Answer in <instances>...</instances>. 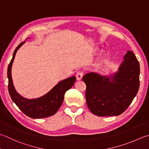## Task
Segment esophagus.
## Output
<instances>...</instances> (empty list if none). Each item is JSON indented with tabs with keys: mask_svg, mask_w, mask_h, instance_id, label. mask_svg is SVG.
I'll use <instances>...</instances> for the list:
<instances>
[{
	"mask_svg": "<svg viewBox=\"0 0 149 149\" xmlns=\"http://www.w3.org/2000/svg\"><path fill=\"white\" fill-rule=\"evenodd\" d=\"M83 75V72L82 71H79L77 72L76 74V78H77V80H81L82 79V77Z\"/></svg>",
	"mask_w": 149,
	"mask_h": 149,
	"instance_id": "34e87169",
	"label": "esophagus"
}]
</instances>
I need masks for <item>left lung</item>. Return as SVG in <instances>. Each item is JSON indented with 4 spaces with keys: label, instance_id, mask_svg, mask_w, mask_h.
Returning <instances> with one entry per match:
<instances>
[{
    "label": "left lung",
    "instance_id": "8db88e82",
    "mask_svg": "<svg viewBox=\"0 0 149 149\" xmlns=\"http://www.w3.org/2000/svg\"><path fill=\"white\" fill-rule=\"evenodd\" d=\"M139 63L128 51L118 72L109 77L91 72L83 77L86 84L88 109L100 117L122 114L133 100L139 87Z\"/></svg>",
    "mask_w": 149,
    "mask_h": 149
}]
</instances>
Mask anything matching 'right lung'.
<instances>
[{
  "label": "right lung",
  "mask_w": 149,
  "mask_h": 149,
  "mask_svg": "<svg viewBox=\"0 0 149 149\" xmlns=\"http://www.w3.org/2000/svg\"><path fill=\"white\" fill-rule=\"evenodd\" d=\"M25 42L24 41L16 47L13 57L8 67V91L11 98L24 114L32 118H46L55 115L61 107L66 91L74 85L76 77L72 76L58 82L51 90L40 98L27 99L21 96L15 89L12 78V66L17 50Z\"/></svg>",
  "instance_id": "right-lung-1"
}]
</instances>
